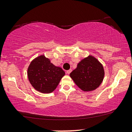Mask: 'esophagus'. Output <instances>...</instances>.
<instances>
[{
  "label": "esophagus",
  "instance_id": "1",
  "mask_svg": "<svg viewBox=\"0 0 132 132\" xmlns=\"http://www.w3.org/2000/svg\"><path fill=\"white\" fill-rule=\"evenodd\" d=\"M71 72H72V70H71V69H69V70H68L67 71H66V72L67 74H69Z\"/></svg>",
  "mask_w": 132,
  "mask_h": 132
}]
</instances>
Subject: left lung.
Instances as JSON below:
<instances>
[{"mask_svg":"<svg viewBox=\"0 0 132 132\" xmlns=\"http://www.w3.org/2000/svg\"><path fill=\"white\" fill-rule=\"evenodd\" d=\"M104 76L103 65L92 56H88L79 62L76 69L70 74L76 85L86 92L98 88L103 82Z\"/></svg>","mask_w":132,"mask_h":132,"instance_id":"1","label":"left lung"}]
</instances>
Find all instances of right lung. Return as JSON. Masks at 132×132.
<instances>
[{
  "label": "right lung",
  "mask_w": 132,
  "mask_h": 132,
  "mask_svg": "<svg viewBox=\"0 0 132 132\" xmlns=\"http://www.w3.org/2000/svg\"><path fill=\"white\" fill-rule=\"evenodd\" d=\"M64 74L61 68L52 64L44 55L32 60L28 69L30 83L35 89L43 93L53 92Z\"/></svg>",
  "instance_id": "right-lung-1"
}]
</instances>
